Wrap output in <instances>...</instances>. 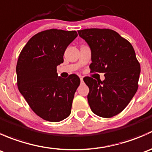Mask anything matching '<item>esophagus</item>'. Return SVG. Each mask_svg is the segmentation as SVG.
<instances>
[{"instance_id": "34e87169", "label": "esophagus", "mask_w": 152, "mask_h": 152, "mask_svg": "<svg viewBox=\"0 0 152 152\" xmlns=\"http://www.w3.org/2000/svg\"><path fill=\"white\" fill-rule=\"evenodd\" d=\"M80 80H81V82H82H82H83V78L80 77Z\"/></svg>"}]
</instances>
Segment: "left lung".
<instances>
[{
  "mask_svg": "<svg viewBox=\"0 0 152 152\" xmlns=\"http://www.w3.org/2000/svg\"><path fill=\"white\" fill-rule=\"evenodd\" d=\"M91 50V72L104 73V81L84 78L90 91L89 105L102 118L119 114L138 88L140 63L129 41L111 29L87 28L78 31Z\"/></svg>",
  "mask_w": 152,
  "mask_h": 152,
  "instance_id": "obj_1",
  "label": "left lung"
}]
</instances>
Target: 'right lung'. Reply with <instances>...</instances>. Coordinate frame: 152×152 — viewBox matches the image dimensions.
I'll list each match as a JSON object with an SVG mask.
<instances>
[{"instance_id": "obj_1", "label": "right lung", "mask_w": 152, "mask_h": 152, "mask_svg": "<svg viewBox=\"0 0 152 152\" xmlns=\"http://www.w3.org/2000/svg\"><path fill=\"white\" fill-rule=\"evenodd\" d=\"M76 31L49 29L32 37L20 53L16 67L18 87L29 107L44 120L58 122L68 117L80 79L58 76L67 47Z\"/></svg>"}]
</instances>
